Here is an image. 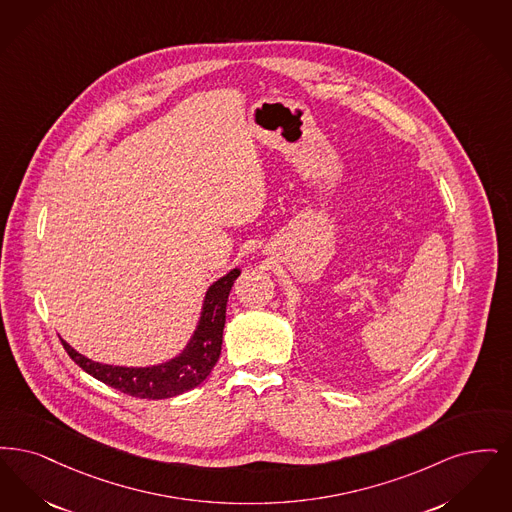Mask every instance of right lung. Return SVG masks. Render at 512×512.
Masks as SVG:
<instances>
[{"instance_id":"1","label":"right lung","mask_w":512,"mask_h":512,"mask_svg":"<svg viewBox=\"0 0 512 512\" xmlns=\"http://www.w3.org/2000/svg\"><path fill=\"white\" fill-rule=\"evenodd\" d=\"M239 275L241 269L235 267L208 287L202 300V310L195 333L189 338L181 354L164 363L149 367L107 365L78 354L63 338L61 342L76 365H80L88 375L105 382L111 388L141 400L174 398L197 388L218 363L222 354L227 296Z\"/></svg>"}]
</instances>
